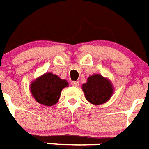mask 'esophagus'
I'll return each mask as SVG.
<instances>
[{"mask_svg": "<svg viewBox=\"0 0 149 149\" xmlns=\"http://www.w3.org/2000/svg\"><path fill=\"white\" fill-rule=\"evenodd\" d=\"M72 86H74V87H78L79 82H78V81H72Z\"/></svg>", "mask_w": 149, "mask_h": 149, "instance_id": "34e87169", "label": "esophagus"}]
</instances>
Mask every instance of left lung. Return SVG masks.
I'll return each mask as SVG.
<instances>
[{"label": "left lung", "mask_w": 149, "mask_h": 149, "mask_svg": "<svg viewBox=\"0 0 149 149\" xmlns=\"http://www.w3.org/2000/svg\"><path fill=\"white\" fill-rule=\"evenodd\" d=\"M86 100L94 105H99L109 101L114 93V87L109 78L100 74H94L87 78L81 87Z\"/></svg>", "instance_id": "1"}]
</instances>
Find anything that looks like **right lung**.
I'll return each mask as SVG.
<instances>
[{"label":"right lung","instance_id":"obj_1","mask_svg":"<svg viewBox=\"0 0 149 149\" xmlns=\"http://www.w3.org/2000/svg\"><path fill=\"white\" fill-rule=\"evenodd\" d=\"M67 87L68 83L66 80L47 72L31 82L30 91L37 102L44 106H52L59 102L61 91Z\"/></svg>","mask_w":149,"mask_h":149}]
</instances>
